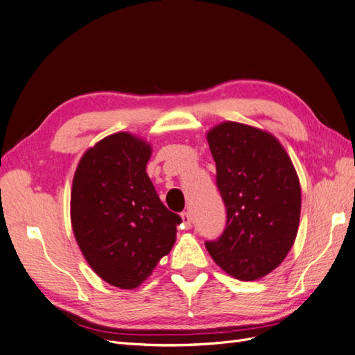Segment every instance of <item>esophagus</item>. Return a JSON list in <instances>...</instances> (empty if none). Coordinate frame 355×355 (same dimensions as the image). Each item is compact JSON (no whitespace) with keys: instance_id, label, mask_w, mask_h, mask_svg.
Listing matches in <instances>:
<instances>
[{"instance_id":"obj_1","label":"esophagus","mask_w":355,"mask_h":355,"mask_svg":"<svg viewBox=\"0 0 355 355\" xmlns=\"http://www.w3.org/2000/svg\"><path fill=\"white\" fill-rule=\"evenodd\" d=\"M182 218V225H184L185 230H189L192 227V220H191V214L188 211H184L180 214Z\"/></svg>"}]
</instances>
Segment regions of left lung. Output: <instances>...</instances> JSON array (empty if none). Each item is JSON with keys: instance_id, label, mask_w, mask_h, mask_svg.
<instances>
[{"instance_id": "obj_1", "label": "left lung", "mask_w": 355, "mask_h": 355, "mask_svg": "<svg viewBox=\"0 0 355 355\" xmlns=\"http://www.w3.org/2000/svg\"><path fill=\"white\" fill-rule=\"evenodd\" d=\"M227 228L207 241L213 261L243 282L280 265L296 240L300 184L284 146L270 132L223 121L207 132Z\"/></svg>"}]
</instances>
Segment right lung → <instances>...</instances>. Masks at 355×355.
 <instances>
[{
    "label": "right lung",
    "instance_id": "1",
    "mask_svg": "<svg viewBox=\"0 0 355 355\" xmlns=\"http://www.w3.org/2000/svg\"><path fill=\"white\" fill-rule=\"evenodd\" d=\"M151 154L145 139L112 133L83 154L72 180L75 240L92 270L118 288L141 286L176 241L180 218L146 173Z\"/></svg>",
    "mask_w": 355,
    "mask_h": 355
}]
</instances>
